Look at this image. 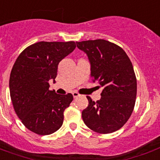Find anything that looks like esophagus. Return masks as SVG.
Wrapping results in <instances>:
<instances>
[{
  "instance_id": "34e87169",
  "label": "esophagus",
  "mask_w": 160,
  "mask_h": 160,
  "mask_svg": "<svg viewBox=\"0 0 160 160\" xmlns=\"http://www.w3.org/2000/svg\"><path fill=\"white\" fill-rule=\"evenodd\" d=\"M72 95H73V97H74V98H77V97H79V96H80V94H79V93H77V92H73Z\"/></svg>"
}]
</instances>
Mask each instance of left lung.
I'll return each instance as SVG.
<instances>
[{
	"label": "left lung",
	"mask_w": 160,
	"mask_h": 160,
	"mask_svg": "<svg viewBox=\"0 0 160 160\" xmlns=\"http://www.w3.org/2000/svg\"><path fill=\"white\" fill-rule=\"evenodd\" d=\"M76 45L89 58L93 82L103 88L96 102L87 96L89 105L82 111L84 123L99 134L113 133L124 126L134 110L137 80L133 65L121 47L105 40Z\"/></svg>",
	"instance_id": "obj_1"
}]
</instances>
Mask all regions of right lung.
Returning a JSON list of instances; mask_svg holds the SVG:
<instances>
[{"label":"right lung","mask_w":160,"mask_h":160,"mask_svg":"<svg viewBox=\"0 0 160 160\" xmlns=\"http://www.w3.org/2000/svg\"><path fill=\"white\" fill-rule=\"evenodd\" d=\"M75 47L74 41H40L16 59L10 75V95L16 114L29 130L48 135L62 125L73 95L50 90L49 81L55 82L59 63Z\"/></svg>","instance_id":"obj_1"}]
</instances>
